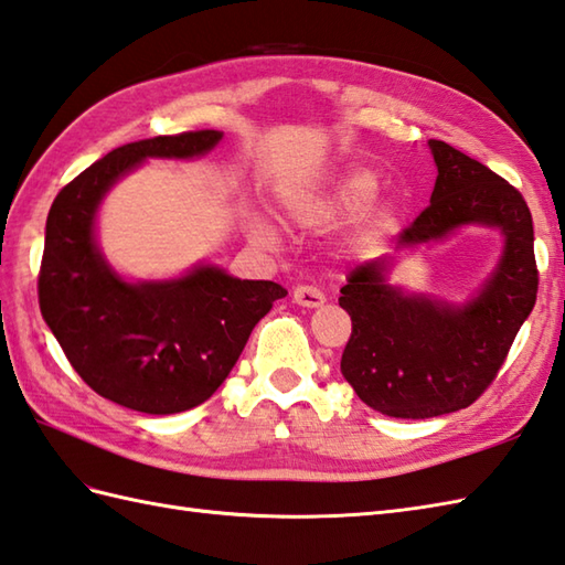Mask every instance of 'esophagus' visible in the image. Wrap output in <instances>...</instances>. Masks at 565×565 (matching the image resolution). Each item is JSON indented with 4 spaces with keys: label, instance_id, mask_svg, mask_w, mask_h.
<instances>
[{
    "label": "esophagus",
    "instance_id": "34e87169",
    "mask_svg": "<svg viewBox=\"0 0 565 565\" xmlns=\"http://www.w3.org/2000/svg\"><path fill=\"white\" fill-rule=\"evenodd\" d=\"M294 300H296L298 306H303V308H320L324 303V294L320 291L318 286L303 284V286H296L294 288Z\"/></svg>",
    "mask_w": 565,
    "mask_h": 565
}]
</instances>
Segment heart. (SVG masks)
Segmentation results:
<instances>
[{
    "label": "heart",
    "mask_w": 565,
    "mask_h": 565,
    "mask_svg": "<svg viewBox=\"0 0 565 565\" xmlns=\"http://www.w3.org/2000/svg\"><path fill=\"white\" fill-rule=\"evenodd\" d=\"M380 180L369 168H349L344 173H339L327 185L300 192L288 200L286 209L291 218L306 226H320V223H330L337 218H344L351 214L363 212L365 206L373 202L377 194ZM255 233L259 238H274V228L267 221L255 223Z\"/></svg>",
    "instance_id": "obj_1"
}]
</instances>
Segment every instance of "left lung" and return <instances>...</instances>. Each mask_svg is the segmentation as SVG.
<instances>
[{
  "label": "left lung",
  "mask_w": 565,
  "mask_h": 565,
  "mask_svg": "<svg viewBox=\"0 0 565 565\" xmlns=\"http://www.w3.org/2000/svg\"><path fill=\"white\" fill-rule=\"evenodd\" d=\"M428 147L438 166L436 188L430 204L397 235V250L443 241L469 223L501 228L505 247L465 306L390 286L395 255L351 269L339 296L351 315L342 375L361 402L395 418L452 414L477 402L501 371L540 288L532 214L522 194L450 143L430 139Z\"/></svg>",
  "instance_id": "obj_1"
}]
</instances>
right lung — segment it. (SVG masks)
<instances>
[{
    "label": "right lung",
    "mask_w": 565,
    "mask_h": 565,
    "mask_svg": "<svg viewBox=\"0 0 565 565\" xmlns=\"http://www.w3.org/2000/svg\"><path fill=\"white\" fill-rule=\"evenodd\" d=\"M216 129L113 149L64 185L50 206L38 274L41 312L84 383L127 409L178 414L206 402L243 353L253 327L286 288L202 265L173 281H122L103 259L94 223L117 180L147 159H194Z\"/></svg>",
    "instance_id": "1"
}]
</instances>
